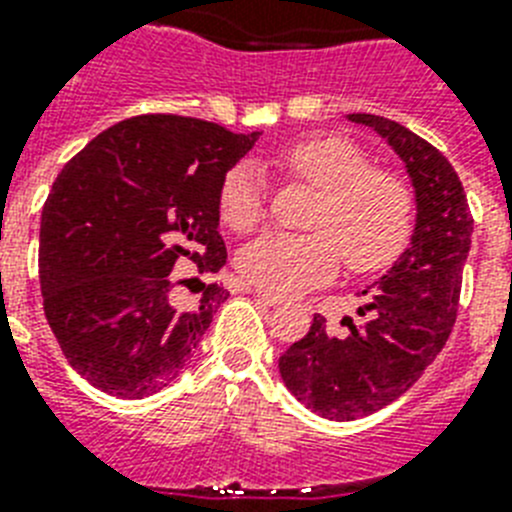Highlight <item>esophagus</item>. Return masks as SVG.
Here are the masks:
<instances>
[{"mask_svg": "<svg viewBox=\"0 0 512 512\" xmlns=\"http://www.w3.org/2000/svg\"><path fill=\"white\" fill-rule=\"evenodd\" d=\"M247 294L257 296V299H260V302H265V304H268V307H281V304H283V299H281V296H276V294H268V291H263V289H255V286H247Z\"/></svg>", "mask_w": 512, "mask_h": 512, "instance_id": "34e87169", "label": "esophagus"}]
</instances>
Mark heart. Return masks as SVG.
<instances>
[{
    "mask_svg": "<svg viewBox=\"0 0 512 512\" xmlns=\"http://www.w3.org/2000/svg\"><path fill=\"white\" fill-rule=\"evenodd\" d=\"M283 169L317 190L312 234H265L236 255L242 278L268 294L291 296L328 283L341 255L351 270L369 273L398 257L414 226V195L401 176L372 169L367 153L343 137H309L278 156ZM218 213L231 231L263 221V182L239 163L218 192Z\"/></svg>",
    "mask_w": 512,
    "mask_h": 512,
    "instance_id": "b5f03b06",
    "label": "heart"
}]
</instances>
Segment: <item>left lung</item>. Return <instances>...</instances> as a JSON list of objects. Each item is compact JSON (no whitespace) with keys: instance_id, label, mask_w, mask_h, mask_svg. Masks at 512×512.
Masks as SVG:
<instances>
[{"instance_id":"8db88e82","label":"left lung","mask_w":512,"mask_h":512,"mask_svg":"<svg viewBox=\"0 0 512 512\" xmlns=\"http://www.w3.org/2000/svg\"><path fill=\"white\" fill-rule=\"evenodd\" d=\"M372 127L406 163L416 197L411 244L393 268L362 291L364 325L346 317L349 333H328L315 315L309 333L283 351L286 388L309 411L351 422L385 409L424 375L453 330L474 218L463 184L435 145L393 119L349 114Z\"/></svg>"}]
</instances>
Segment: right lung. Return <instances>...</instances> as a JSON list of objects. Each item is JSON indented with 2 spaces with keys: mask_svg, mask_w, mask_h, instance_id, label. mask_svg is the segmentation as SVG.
<instances>
[{
  "mask_svg": "<svg viewBox=\"0 0 512 512\" xmlns=\"http://www.w3.org/2000/svg\"><path fill=\"white\" fill-rule=\"evenodd\" d=\"M260 132L145 114L93 137L41 213V294L67 362L93 388L145 398L187 367L229 291L203 283L195 309L171 304V270L226 265L218 192Z\"/></svg>",
  "mask_w": 512,
  "mask_h": 512,
  "instance_id": "1",
  "label": "right lung"
}]
</instances>
